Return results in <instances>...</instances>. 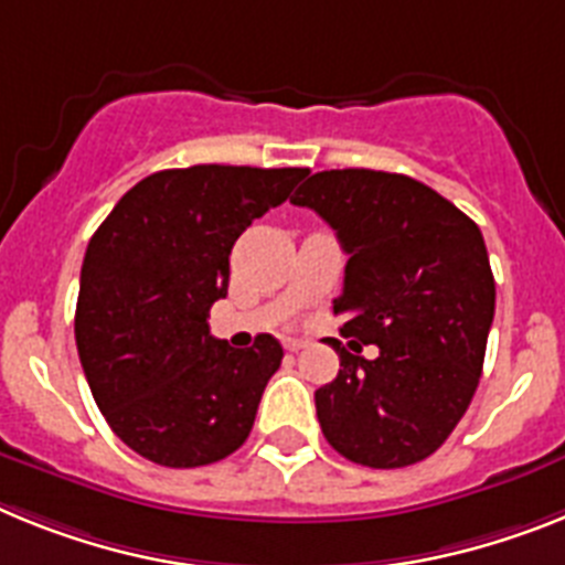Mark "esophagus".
Segmentation results:
<instances>
[{"mask_svg": "<svg viewBox=\"0 0 565 565\" xmlns=\"http://www.w3.org/2000/svg\"><path fill=\"white\" fill-rule=\"evenodd\" d=\"M307 341H301V339H284V350H290V353H298V350L305 348Z\"/></svg>", "mask_w": 565, "mask_h": 565, "instance_id": "1", "label": "esophagus"}]
</instances>
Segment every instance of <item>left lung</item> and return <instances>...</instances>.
I'll return each mask as SVG.
<instances>
[{"instance_id": "obj_1", "label": "left lung", "mask_w": 565, "mask_h": 565, "mask_svg": "<svg viewBox=\"0 0 565 565\" xmlns=\"http://www.w3.org/2000/svg\"><path fill=\"white\" fill-rule=\"evenodd\" d=\"M319 212L350 255L339 376L316 391L327 443L367 468L422 462L451 436L480 385L494 275L480 226L407 174L316 172L290 198ZM376 343V360L359 356Z\"/></svg>"}]
</instances>
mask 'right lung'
<instances>
[{
	"label": "right lung",
	"mask_w": 565,
	"mask_h": 565,
	"mask_svg": "<svg viewBox=\"0 0 565 565\" xmlns=\"http://www.w3.org/2000/svg\"><path fill=\"white\" fill-rule=\"evenodd\" d=\"M307 169L189 166L122 194L85 249L79 362L111 430L166 468L212 466L246 443L281 367L278 339L235 350L206 316L230 287V253Z\"/></svg>",
	"instance_id": "1"
}]
</instances>
